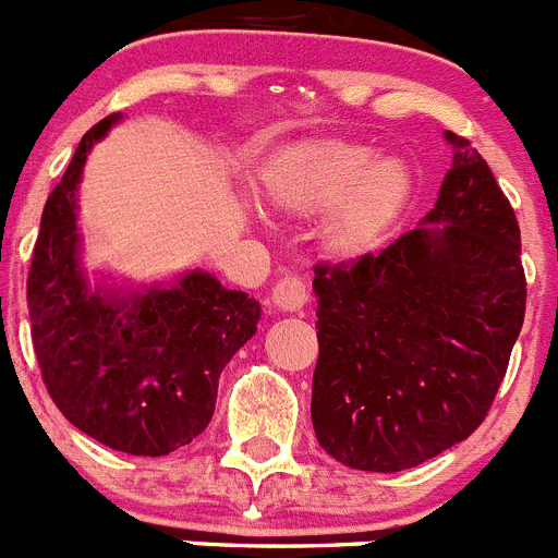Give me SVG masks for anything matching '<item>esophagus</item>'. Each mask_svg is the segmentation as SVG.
<instances>
[{"label": "esophagus", "mask_w": 558, "mask_h": 558, "mask_svg": "<svg viewBox=\"0 0 558 558\" xmlns=\"http://www.w3.org/2000/svg\"><path fill=\"white\" fill-rule=\"evenodd\" d=\"M270 302H274L276 310H282V313H299V310L307 304V288L299 276H284L279 279L270 293Z\"/></svg>", "instance_id": "obj_1"}]
</instances>
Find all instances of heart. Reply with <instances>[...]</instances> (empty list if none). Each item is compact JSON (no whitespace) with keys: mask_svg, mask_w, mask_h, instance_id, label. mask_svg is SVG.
Masks as SVG:
<instances>
[{"mask_svg":"<svg viewBox=\"0 0 558 558\" xmlns=\"http://www.w3.org/2000/svg\"><path fill=\"white\" fill-rule=\"evenodd\" d=\"M259 181L265 201L279 211L307 218L327 209L322 245L343 263L383 248L413 198V172L405 161L349 140L284 147L263 167Z\"/></svg>","mask_w":558,"mask_h":558,"instance_id":"b5f03b06","label":"heart"}]
</instances>
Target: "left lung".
I'll list each match as a JSON object with an SVG mask.
<instances>
[{"mask_svg":"<svg viewBox=\"0 0 558 558\" xmlns=\"http://www.w3.org/2000/svg\"><path fill=\"white\" fill-rule=\"evenodd\" d=\"M422 223L352 265H318L313 427L335 461L402 472L477 430L525 318L520 226L470 140Z\"/></svg>","mask_w":558,"mask_h":558,"instance_id":"1","label":"left lung"}]
</instances>
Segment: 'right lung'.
<instances>
[{"mask_svg": "<svg viewBox=\"0 0 558 558\" xmlns=\"http://www.w3.org/2000/svg\"><path fill=\"white\" fill-rule=\"evenodd\" d=\"M122 113L97 122L44 204L27 310L44 386L86 436L128 456H170L215 413L220 372L254 338L263 307L206 270L145 288L88 284L77 186L88 153Z\"/></svg>", "mask_w": 558, "mask_h": 558, "instance_id": "add662e5", "label": "right lung"}]
</instances>
